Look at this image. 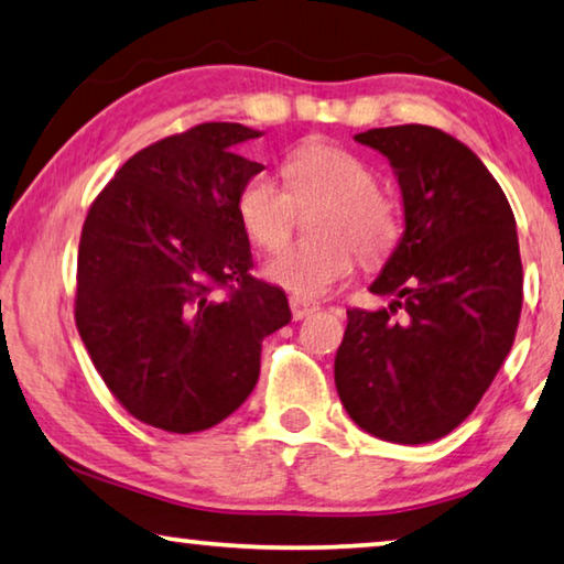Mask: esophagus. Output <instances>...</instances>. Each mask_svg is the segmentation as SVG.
Wrapping results in <instances>:
<instances>
[{"label":"esophagus","mask_w":564,"mask_h":564,"mask_svg":"<svg viewBox=\"0 0 564 564\" xmlns=\"http://www.w3.org/2000/svg\"><path fill=\"white\" fill-rule=\"evenodd\" d=\"M289 304H291V314H293V318H296V322H299V318H306L308 314H314V311L318 308L316 301L301 299V296H291Z\"/></svg>","instance_id":"1"}]
</instances>
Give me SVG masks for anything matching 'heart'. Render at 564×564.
<instances>
[{
    "mask_svg": "<svg viewBox=\"0 0 564 564\" xmlns=\"http://www.w3.org/2000/svg\"><path fill=\"white\" fill-rule=\"evenodd\" d=\"M283 180L256 174L238 195V220L258 248L273 250L289 238L296 209L324 202L316 215L322 238L289 242L265 260L263 275L299 296H322L357 263L380 260L400 238L394 202L375 187V172L351 151L308 141L283 159Z\"/></svg>",
    "mask_w": 564,
    "mask_h": 564,
    "instance_id": "b5f03b06",
    "label": "heart"
}]
</instances>
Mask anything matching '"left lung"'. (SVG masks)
Returning a JSON list of instances; mask_svg holds the SVG:
<instances>
[{
	"label": "left lung",
	"instance_id": "left-lung-1",
	"mask_svg": "<svg viewBox=\"0 0 564 564\" xmlns=\"http://www.w3.org/2000/svg\"><path fill=\"white\" fill-rule=\"evenodd\" d=\"M355 141L388 156L405 230L369 283L390 304L347 311L336 392L375 438L431 443L474 413L514 344L522 314L514 213L481 159L451 133L408 123Z\"/></svg>",
	"mask_w": 564,
	"mask_h": 564
}]
</instances>
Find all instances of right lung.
Returning <instances> with one entry per match:
<instances>
[{
  "instance_id": "add662e5",
  "label": "right lung",
  "mask_w": 564,
  "mask_h": 564,
  "mask_svg": "<svg viewBox=\"0 0 564 564\" xmlns=\"http://www.w3.org/2000/svg\"><path fill=\"white\" fill-rule=\"evenodd\" d=\"M260 133L202 123L141 149L83 225L75 324L108 390L147 425L223 423L256 388L265 336L291 322L283 289L250 275L238 220L263 164L235 147Z\"/></svg>"
}]
</instances>
